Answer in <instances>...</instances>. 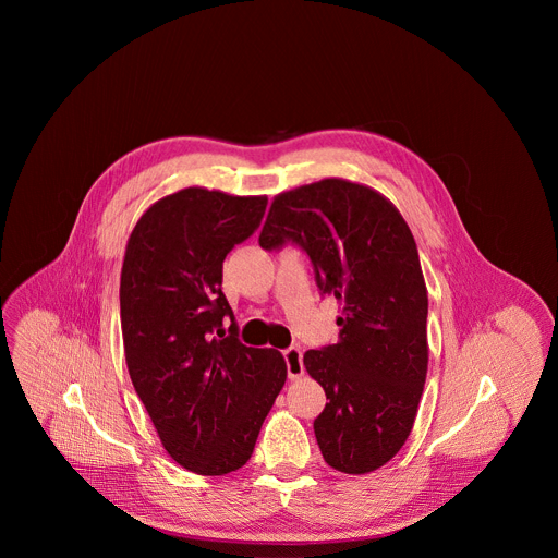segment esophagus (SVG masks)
I'll return each instance as SVG.
<instances>
[{"mask_svg": "<svg viewBox=\"0 0 558 558\" xmlns=\"http://www.w3.org/2000/svg\"><path fill=\"white\" fill-rule=\"evenodd\" d=\"M284 362H287V375L289 379H300L304 375V364H302V351L298 347H289L282 351Z\"/></svg>", "mask_w": 558, "mask_h": 558, "instance_id": "esophagus-1", "label": "esophagus"}]
</instances>
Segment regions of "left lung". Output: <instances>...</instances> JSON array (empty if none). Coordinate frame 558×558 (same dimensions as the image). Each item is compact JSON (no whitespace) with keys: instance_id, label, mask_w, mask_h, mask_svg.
<instances>
[{"instance_id":"1","label":"left lung","mask_w":558,"mask_h":558,"mask_svg":"<svg viewBox=\"0 0 558 558\" xmlns=\"http://www.w3.org/2000/svg\"><path fill=\"white\" fill-rule=\"evenodd\" d=\"M260 247L298 245L342 302L336 344L304 353L329 404L313 422L325 461L364 474L409 439L428 371V293L415 238L381 194L325 179L274 198Z\"/></svg>"}]
</instances>
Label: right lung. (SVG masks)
Masks as SVG:
<instances>
[{"instance_id": "obj_1", "label": "right lung", "mask_w": 558, "mask_h": 558, "mask_svg": "<svg viewBox=\"0 0 558 558\" xmlns=\"http://www.w3.org/2000/svg\"><path fill=\"white\" fill-rule=\"evenodd\" d=\"M265 209L267 196L187 187L156 201L128 238L121 331L130 379L168 454L196 474L250 461L287 379L278 351L238 340L220 289L225 256L260 227Z\"/></svg>"}]
</instances>
